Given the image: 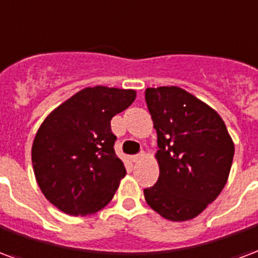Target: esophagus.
<instances>
[{
  "label": "esophagus",
  "mask_w": 258,
  "mask_h": 258,
  "mask_svg": "<svg viewBox=\"0 0 258 258\" xmlns=\"http://www.w3.org/2000/svg\"><path fill=\"white\" fill-rule=\"evenodd\" d=\"M145 157H146V154L141 153V154H137V156H133L131 160H133V163H141Z\"/></svg>",
  "instance_id": "1"
}]
</instances>
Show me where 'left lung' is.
<instances>
[{"mask_svg":"<svg viewBox=\"0 0 258 258\" xmlns=\"http://www.w3.org/2000/svg\"><path fill=\"white\" fill-rule=\"evenodd\" d=\"M145 97L160 148V176L145 200L167 220H191L226 186L232 138L216 110L177 86L149 87Z\"/></svg>","mask_w":258,"mask_h":258,"instance_id":"1","label":"left lung"}]
</instances>
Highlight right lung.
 Masks as SVG:
<instances>
[{
	"label": "right lung",
	"mask_w": 258,
	"mask_h": 258,
	"mask_svg": "<svg viewBox=\"0 0 258 258\" xmlns=\"http://www.w3.org/2000/svg\"><path fill=\"white\" fill-rule=\"evenodd\" d=\"M137 91L106 86L85 87L42 121L31 149L42 194L71 216L101 211L125 176L114 153L110 120L133 104Z\"/></svg>",
	"instance_id": "add662e5"
}]
</instances>
